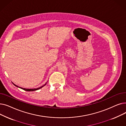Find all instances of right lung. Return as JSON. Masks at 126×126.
Instances as JSON below:
<instances>
[{
  "label": "right lung",
  "instance_id": "right-lung-1",
  "mask_svg": "<svg viewBox=\"0 0 126 126\" xmlns=\"http://www.w3.org/2000/svg\"><path fill=\"white\" fill-rule=\"evenodd\" d=\"M14 84L15 86H16V87H19V88H21V89H22L23 90H25V91H35V90H38V89H40V88H41L42 87H43V86H44L46 85V84H44V85H43V86H42L41 87H39V88H34V89H26V88H21V87H18V86H17V85H16L15 84Z\"/></svg>",
  "mask_w": 126,
  "mask_h": 126
}]
</instances>
